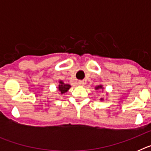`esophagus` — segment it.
Segmentation results:
<instances>
[{"label":"esophagus","instance_id":"1","mask_svg":"<svg viewBox=\"0 0 151 151\" xmlns=\"http://www.w3.org/2000/svg\"><path fill=\"white\" fill-rule=\"evenodd\" d=\"M78 85H81V86H83V85H85V82H84L83 81H79V82H78Z\"/></svg>","mask_w":151,"mask_h":151}]
</instances>
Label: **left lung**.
Segmentation results:
<instances>
[{
    "instance_id": "8db88e82",
    "label": "left lung",
    "mask_w": 151,
    "mask_h": 151,
    "mask_svg": "<svg viewBox=\"0 0 151 151\" xmlns=\"http://www.w3.org/2000/svg\"><path fill=\"white\" fill-rule=\"evenodd\" d=\"M95 89L96 90H98V89H104V87H103L102 85H97V86H96L95 87ZM101 101H104V98H101Z\"/></svg>"
}]
</instances>
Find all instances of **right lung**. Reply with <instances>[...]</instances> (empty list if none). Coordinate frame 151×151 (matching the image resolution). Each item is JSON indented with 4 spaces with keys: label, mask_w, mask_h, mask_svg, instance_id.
Listing matches in <instances>:
<instances>
[{
    "label": "right lung",
    "mask_w": 151,
    "mask_h": 151,
    "mask_svg": "<svg viewBox=\"0 0 151 151\" xmlns=\"http://www.w3.org/2000/svg\"><path fill=\"white\" fill-rule=\"evenodd\" d=\"M70 88H71L70 85L65 84L63 81L60 80L59 82V85L57 86V90H58V91L60 93V94H65L66 92H67Z\"/></svg>",
    "instance_id": "obj_1"
}]
</instances>
